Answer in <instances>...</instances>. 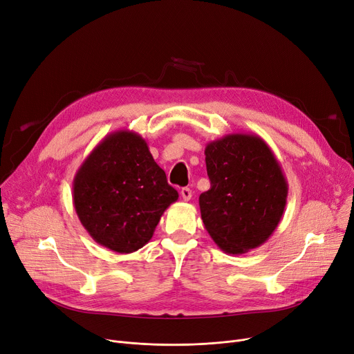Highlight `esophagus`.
<instances>
[{"instance_id": "obj_1", "label": "esophagus", "mask_w": 354, "mask_h": 354, "mask_svg": "<svg viewBox=\"0 0 354 354\" xmlns=\"http://www.w3.org/2000/svg\"><path fill=\"white\" fill-rule=\"evenodd\" d=\"M180 196H182L183 201H189L192 198V191L189 188H182Z\"/></svg>"}]
</instances>
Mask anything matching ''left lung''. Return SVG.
I'll return each mask as SVG.
<instances>
[{
	"mask_svg": "<svg viewBox=\"0 0 354 354\" xmlns=\"http://www.w3.org/2000/svg\"><path fill=\"white\" fill-rule=\"evenodd\" d=\"M211 188L199 195L214 243L241 255L263 245L283 218L288 183L271 147L252 133H231L205 147Z\"/></svg>",
	"mask_w": 354,
	"mask_h": 354,
	"instance_id": "1",
	"label": "left lung"
}]
</instances>
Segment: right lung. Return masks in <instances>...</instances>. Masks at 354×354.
<instances>
[{
    "label": "right lung",
    "instance_id": "right-lung-1",
    "mask_svg": "<svg viewBox=\"0 0 354 354\" xmlns=\"http://www.w3.org/2000/svg\"><path fill=\"white\" fill-rule=\"evenodd\" d=\"M179 195L132 130L109 133L73 179V205L96 243L119 254L142 248Z\"/></svg>",
    "mask_w": 354,
    "mask_h": 354
}]
</instances>
